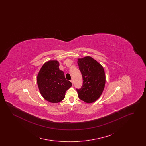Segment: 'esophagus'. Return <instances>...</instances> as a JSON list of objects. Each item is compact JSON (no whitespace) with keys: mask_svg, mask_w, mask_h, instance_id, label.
<instances>
[{"mask_svg":"<svg viewBox=\"0 0 146 146\" xmlns=\"http://www.w3.org/2000/svg\"><path fill=\"white\" fill-rule=\"evenodd\" d=\"M70 82H71V83H72V84H73V79L70 80Z\"/></svg>","mask_w":146,"mask_h":146,"instance_id":"obj_1","label":"esophagus"}]
</instances>
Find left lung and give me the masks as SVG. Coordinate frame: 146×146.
<instances>
[{
  "instance_id": "obj_1",
  "label": "left lung",
  "mask_w": 146,
  "mask_h": 146,
  "mask_svg": "<svg viewBox=\"0 0 146 146\" xmlns=\"http://www.w3.org/2000/svg\"><path fill=\"white\" fill-rule=\"evenodd\" d=\"M79 69L83 76V85L76 89L79 98L87 103L97 100L104 89L106 76L102 66L91 57L78 60Z\"/></svg>"
}]
</instances>
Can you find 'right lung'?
I'll list each match as a JSON object with an SVG mask.
<instances>
[{
	"mask_svg": "<svg viewBox=\"0 0 146 146\" xmlns=\"http://www.w3.org/2000/svg\"><path fill=\"white\" fill-rule=\"evenodd\" d=\"M37 83L42 97L52 103L63 100L66 91L72 85L59 69L57 61H50L42 66L37 76Z\"/></svg>",
	"mask_w": 146,
	"mask_h": 146,
	"instance_id": "obj_1",
	"label": "right lung"
}]
</instances>
